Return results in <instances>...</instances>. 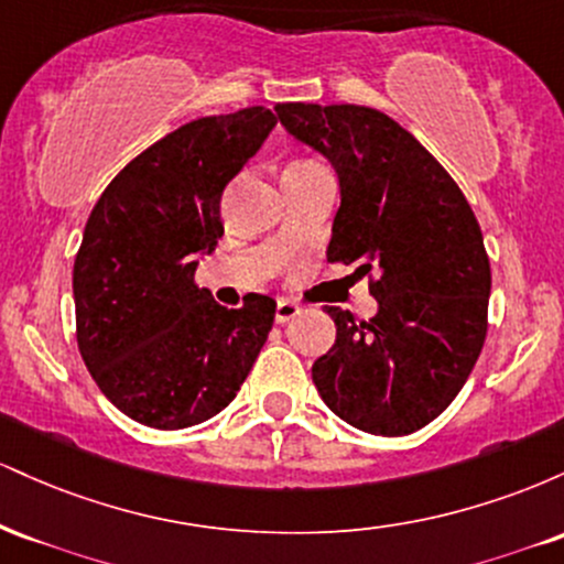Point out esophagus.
Wrapping results in <instances>:
<instances>
[{"instance_id":"esophagus-1","label":"esophagus","mask_w":564,"mask_h":564,"mask_svg":"<svg viewBox=\"0 0 564 564\" xmlns=\"http://www.w3.org/2000/svg\"><path fill=\"white\" fill-rule=\"evenodd\" d=\"M300 304L291 302V300H278L275 304V323H289L291 318H296L300 315Z\"/></svg>"}]
</instances>
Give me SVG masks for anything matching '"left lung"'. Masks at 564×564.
I'll return each mask as SVG.
<instances>
[{"label": "left lung", "mask_w": 564, "mask_h": 564, "mask_svg": "<svg viewBox=\"0 0 564 564\" xmlns=\"http://www.w3.org/2000/svg\"><path fill=\"white\" fill-rule=\"evenodd\" d=\"M289 134L339 177L328 262L358 264L379 302L371 321L326 307L336 341L313 381L341 422L400 437L462 392L488 334L490 262L475 212L440 161L366 106L278 102Z\"/></svg>", "instance_id": "1"}]
</instances>
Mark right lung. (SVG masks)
Listing matches in <instances>:
<instances>
[{
    "label": "right lung",
    "instance_id": "right-lung-1",
    "mask_svg": "<svg viewBox=\"0 0 564 564\" xmlns=\"http://www.w3.org/2000/svg\"><path fill=\"white\" fill-rule=\"evenodd\" d=\"M254 106L204 116L153 142L111 180L74 262L76 341L111 403L153 430H185L241 390L275 321V300L228 310L198 289L196 254L223 238L219 200L273 132Z\"/></svg>",
    "mask_w": 564,
    "mask_h": 564
}]
</instances>
